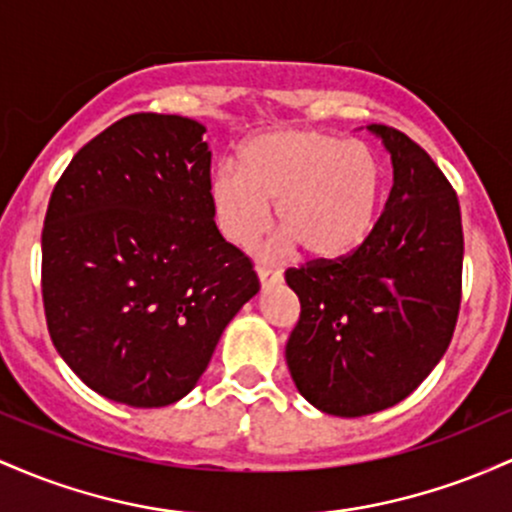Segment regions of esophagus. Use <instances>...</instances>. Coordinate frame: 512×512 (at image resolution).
I'll use <instances>...</instances> for the list:
<instances>
[{
	"mask_svg": "<svg viewBox=\"0 0 512 512\" xmlns=\"http://www.w3.org/2000/svg\"><path fill=\"white\" fill-rule=\"evenodd\" d=\"M258 280H261L263 287H271V285H278L280 280H283V273H280L278 268H271V266H258Z\"/></svg>",
	"mask_w": 512,
	"mask_h": 512,
	"instance_id": "obj_1",
	"label": "esophagus"
}]
</instances>
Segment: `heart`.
Listing matches in <instances>:
<instances>
[{"mask_svg": "<svg viewBox=\"0 0 512 512\" xmlns=\"http://www.w3.org/2000/svg\"><path fill=\"white\" fill-rule=\"evenodd\" d=\"M382 164L372 149L321 130H271L251 137L239 169L220 164L210 203L222 234L254 246L275 222L314 258L346 256L367 239L382 200Z\"/></svg>", "mask_w": 512, "mask_h": 512, "instance_id": "b5f03b06", "label": "heart"}]
</instances>
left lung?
Here are the masks:
<instances>
[{
	"label": "left lung",
	"mask_w": 512,
	"mask_h": 512,
	"mask_svg": "<svg viewBox=\"0 0 512 512\" xmlns=\"http://www.w3.org/2000/svg\"><path fill=\"white\" fill-rule=\"evenodd\" d=\"M392 154L394 186L358 249L287 268L300 319L287 367L309 404L355 418L399 404L430 375L462 304V215L452 183L421 145L367 125Z\"/></svg>",
	"instance_id": "left-lung-1"
}]
</instances>
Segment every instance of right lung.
Listing matches in <instances>:
<instances>
[{
    "instance_id": "right-lung-1",
    "label": "right lung",
    "mask_w": 512,
    "mask_h": 512,
    "mask_svg": "<svg viewBox=\"0 0 512 512\" xmlns=\"http://www.w3.org/2000/svg\"><path fill=\"white\" fill-rule=\"evenodd\" d=\"M203 132L166 113L116 120L74 154L45 212L53 346L86 387L135 409L191 392L261 287L215 225Z\"/></svg>"
}]
</instances>
